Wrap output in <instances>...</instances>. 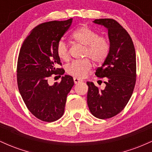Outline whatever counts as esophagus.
Segmentation results:
<instances>
[{"label": "esophagus", "instance_id": "esophagus-1", "mask_svg": "<svg viewBox=\"0 0 152 152\" xmlns=\"http://www.w3.org/2000/svg\"><path fill=\"white\" fill-rule=\"evenodd\" d=\"M74 83H80V82H82L83 81H82V80H81V79H79V78H76V77H74Z\"/></svg>", "mask_w": 152, "mask_h": 152}]
</instances>
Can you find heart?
<instances>
[{"mask_svg":"<svg viewBox=\"0 0 152 152\" xmlns=\"http://www.w3.org/2000/svg\"><path fill=\"white\" fill-rule=\"evenodd\" d=\"M71 38L76 43L85 46L83 56L91 58L95 63L101 64L107 58L109 52V43L106 38L99 37L97 33L94 32L86 26L78 28L71 35ZM56 52L61 60L69 58V46L64 40H60L57 43ZM92 68L89 59L74 61L66 67L69 74L76 78H83Z\"/></svg>","mask_w":152,"mask_h":152,"instance_id":"heart-1","label":"heart"}]
</instances>
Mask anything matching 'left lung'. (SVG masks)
Here are the masks:
<instances>
[{"mask_svg": "<svg viewBox=\"0 0 152 152\" xmlns=\"http://www.w3.org/2000/svg\"><path fill=\"white\" fill-rule=\"evenodd\" d=\"M93 22L107 29L110 46L107 58L95 74L104 78L106 87L99 89L87 81V104L95 117L105 119L121 112L132 96L136 83V53L129 34L117 21L102 18Z\"/></svg>", "mask_w": 152, "mask_h": 152, "instance_id": "obj_1", "label": "left lung"}]
</instances>
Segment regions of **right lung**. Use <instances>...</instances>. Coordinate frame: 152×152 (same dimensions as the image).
I'll return each instance as SVG.
<instances>
[{
	"label": "right lung",
	"mask_w": 152,
	"mask_h": 152,
	"mask_svg": "<svg viewBox=\"0 0 152 152\" xmlns=\"http://www.w3.org/2000/svg\"><path fill=\"white\" fill-rule=\"evenodd\" d=\"M72 21L70 18L40 24L31 31L20 48L17 64L19 92L31 114L41 121L51 122L61 117L67 95L74 84L69 75L53 86L48 83L52 74H64V69L57 68L61 63L56 46Z\"/></svg>",
	"instance_id": "right-lung-1"
}]
</instances>
